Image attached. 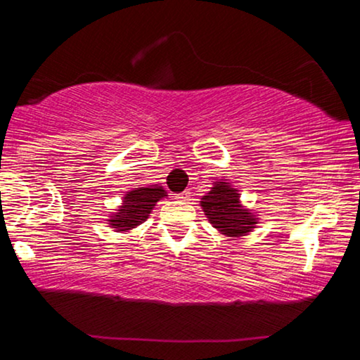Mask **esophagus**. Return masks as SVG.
Segmentation results:
<instances>
[{"mask_svg":"<svg viewBox=\"0 0 360 360\" xmlns=\"http://www.w3.org/2000/svg\"><path fill=\"white\" fill-rule=\"evenodd\" d=\"M176 198L179 199V201H188V199L191 198V191L186 189V191H183V193H181V194H177Z\"/></svg>","mask_w":360,"mask_h":360,"instance_id":"34e87169","label":"esophagus"}]
</instances>
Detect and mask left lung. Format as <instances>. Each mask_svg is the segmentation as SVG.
<instances>
[{
    "instance_id": "left-lung-1",
    "label": "left lung",
    "mask_w": 360,
    "mask_h": 360,
    "mask_svg": "<svg viewBox=\"0 0 360 360\" xmlns=\"http://www.w3.org/2000/svg\"><path fill=\"white\" fill-rule=\"evenodd\" d=\"M201 206L209 222L231 238L251 233L254 224H257L254 214L245 211L239 204L238 189L231 188L227 183L214 184L207 195H202Z\"/></svg>"
}]
</instances>
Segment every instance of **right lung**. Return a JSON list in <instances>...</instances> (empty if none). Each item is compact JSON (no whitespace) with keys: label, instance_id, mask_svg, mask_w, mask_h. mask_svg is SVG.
Masks as SVG:
<instances>
[{"label":"right lung","instance_id":"right-lung-1","mask_svg":"<svg viewBox=\"0 0 360 360\" xmlns=\"http://www.w3.org/2000/svg\"><path fill=\"white\" fill-rule=\"evenodd\" d=\"M166 191L161 186H149V188H136L124 195L122 206L117 209L115 216H111L109 224L117 231H129L133 227L143 224L151 214L153 207L161 198H165Z\"/></svg>","mask_w":360,"mask_h":360}]
</instances>
